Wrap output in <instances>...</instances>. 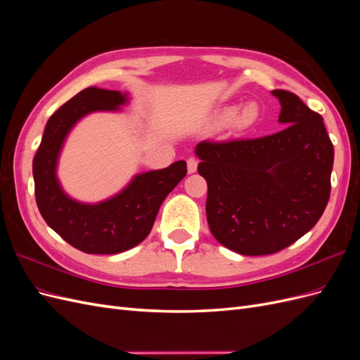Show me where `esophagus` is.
<instances>
[{"mask_svg":"<svg viewBox=\"0 0 360 360\" xmlns=\"http://www.w3.org/2000/svg\"><path fill=\"white\" fill-rule=\"evenodd\" d=\"M197 167H198V160L195 158H189L188 159V172L189 174L195 172V171H197Z\"/></svg>","mask_w":360,"mask_h":360,"instance_id":"esophagus-1","label":"esophagus"}]
</instances>
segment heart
I'll use <instances>...</instances> for the list:
<instances>
[{"mask_svg":"<svg viewBox=\"0 0 360 360\" xmlns=\"http://www.w3.org/2000/svg\"><path fill=\"white\" fill-rule=\"evenodd\" d=\"M258 118V106L255 103H246L240 110L234 114L231 110H222L217 112L213 118V126H222L224 123L230 122L234 130H243L252 126Z\"/></svg>","mask_w":360,"mask_h":360,"instance_id":"1","label":"heart"}]
</instances>
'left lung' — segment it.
<instances>
[{
    "label": "left lung",
    "mask_w": 360,
    "mask_h": 360,
    "mask_svg": "<svg viewBox=\"0 0 360 360\" xmlns=\"http://www.w3.org/2000/svg\"><path fill=\"white\" fill-rule=\"evenodd\" d=\"M287 127L261 138L213 141L195 148L207 181L210 231L242 255L279 252L319 222L330 197L333 144L323 117L299 96L274 90Z\"/></svg>",
    "instance_id": "1"
}]
</instances>
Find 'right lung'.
I'll return each mask as SVG.
<instances>
[{"label":"right lung","instance_id":"obj_1","mask_svg":"<svg viewBox=\"0 0 360 360\" xmlns=\"http://www.w3.org/2000/svg\"><path fill=\"white\" fill-rule=\"evenodd\" d=\"M126 94L89 86L51 115L32 159L34 193L45 222L85 254L111 255L136 246L153 228L159 207L186 176V162L136 176L117 197L101 204H81L60 188L56 167L63 141L81 117L93 111L118 110Z\"/></svg>","mask_w":360,"mask_h":360}]
</instances>
